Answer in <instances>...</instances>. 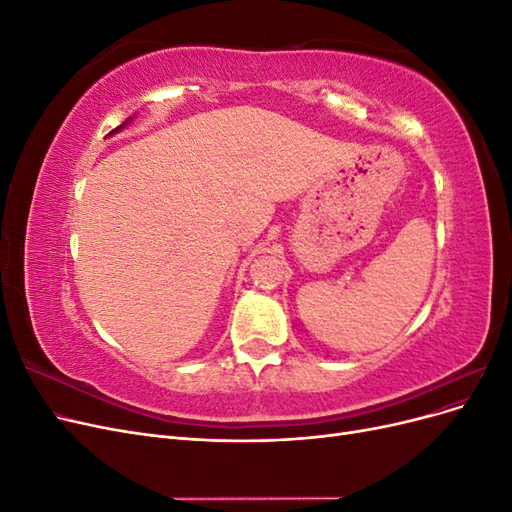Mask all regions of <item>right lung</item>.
Wrapping results in <instances>:
<instances>
[{
	"label": "right lung",
	"mask_w": 512,
	"mask_h": 512,
	"mask_svg": "<svg viewBox=\"0 0 512 512\" xmlns=\"http://www.w3.org/2000/svg\"><path fill=\"white\" fill-rule=\"evenodd\" d=\"M130 121H132V117H128V119H126V121H123V123H121V126H119V128H117V130H113V132H111V134H115V132H121V130H123V128H126V126H128V123H130Z\"/></svg>",
	"instance_id": "right-lung-1"
}]
</instances>
